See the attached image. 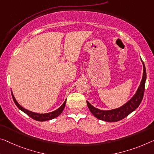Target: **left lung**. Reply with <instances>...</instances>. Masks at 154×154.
<instances>
[{
  "instance_id": "1",
  "label": "left lung",
  "mask_w": 154,
  "mask_h": 154,
  "mask_svg": "<svg viewBox=\"0 0 154 154\" xmlns=\"http://www.w3.org/2000/svg\"><path fill=\"white\" fill-rule=\"evenodd\" d=\"M141 61L143 66V74L140 84L136 93L125 104L120 107L117 108V109L106 110H106H101L94 107L93 105H91L87 101V105H88L89 110H90L92 114L96 118L102 121L109 122H118L126 118V117L128 116L131 113H132L133 111H134L139 106L143 98L144 86H145V82L146 78L145 66H144V62L142 59Z\"/></svg>"
}]
</instances>
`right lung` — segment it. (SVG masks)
<instances>
[{
  "label": "right lung",
  "instance_id": "right-lung-1",
  "mask_svg": "<svg viewBox=\"0 0 154 154\" xmlns=\"http://www.w3.org/2000/svg\"><path fill=\"white\" fill-rule=\"evenodd\" d=\"M11 95H12L14 102L15 104L17 105V106L18 108V109H19L20 111H22L23 112V113L27 114V116L30 117V118L34 119V120L40 121V122L50 120L55 118H57V117H58L59 115L62 113V111H63L64 108H65V106H66V100L65 102H63V104L61 105L60 107L58 108V109H57V110H55V111H54L50 112V113H34V112L29 111V110L25 109V108L20 106V105L18 103L17 100L15 99V97L13 95V93H12V91H11Z\"/></svg>",
  "mask_w": 154,
  "mask_h": 154
}]
</instances>
